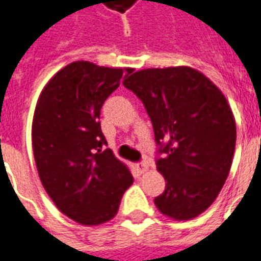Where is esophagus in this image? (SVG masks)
Masks as SVG:
<instances>
[{"label":"esophagus","instance_id":"obj_1","mask_svg":"<svg viewBox=\"0 0 261 261\" xmlns=\"http://www.w3.org/2000/svg\"><path fill=\"white\" fill-rule=\"evenodd\" d=\"M148 168H149L148 162H141V164L137 165V170H138L140 173H145V172L148 170Z\"/></svg>","mask_w":261,"mask_h":261}]
</instances>
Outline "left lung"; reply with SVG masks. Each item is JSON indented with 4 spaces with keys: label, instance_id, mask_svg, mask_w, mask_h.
Returning a JSON list of instances; mask_svg holds the SVG:
<instances>
[{
    "label": "left lung",
    "instance_id": "8db88e82",
    "mask_svg": "<svg viewBox=\"0 0 261 261\" xmlns=\"http://www.w3.org/2000/svg\"><path fill=\"white\" fill-rule=\"evenodd\" d=\"M123 85L144 103L164 153L156 168L166 186L155 205L176 221L196 218L218 197L235 152V117L224 93L190 67L141 69Z\"/></svg>",
    "mask_w": 261,
    "mask_h": 261
}]
</instances>
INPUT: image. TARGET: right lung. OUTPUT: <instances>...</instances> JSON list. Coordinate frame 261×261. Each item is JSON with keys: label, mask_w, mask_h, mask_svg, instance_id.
<instances>
[{"label": "right lung", "mask_w": 261, "mask_h": 261, "mask_svg": "<svg viewBox=\"0 0 261 261\" xmlns=\"http://www.w3.org/2000/svg\"><path fill=\"white\" fill-rule=\"evenodd\" d=\"M133 68L74 61L48 81L37 100L32 145L39 177L56 207L81 225H100L119 211L133 175L100 128V109Z\"/></svg>", "instance_id": "obj_1"}]
</instances>
